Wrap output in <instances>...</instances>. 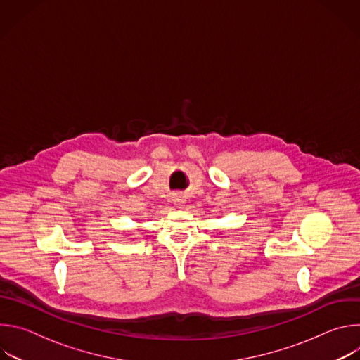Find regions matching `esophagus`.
<instances>
[{
  "mask_svg": "<svg viewBox=\"0 0 360 360\" xmlns=\"http://www.w3.org/2000/svg\"><path fill=\"white\" fill-rule=\"evenodd\" d=\"M174 202H175V205H179V207H181V205L184 203V199H182L181 196H176V198L174 199Z\"/></svg>",
  "mask_w": 360,
  "mask_h": 360,
  "instance_id": "esophagus-1",
  "label": "esophagus"
}]
</instances>
